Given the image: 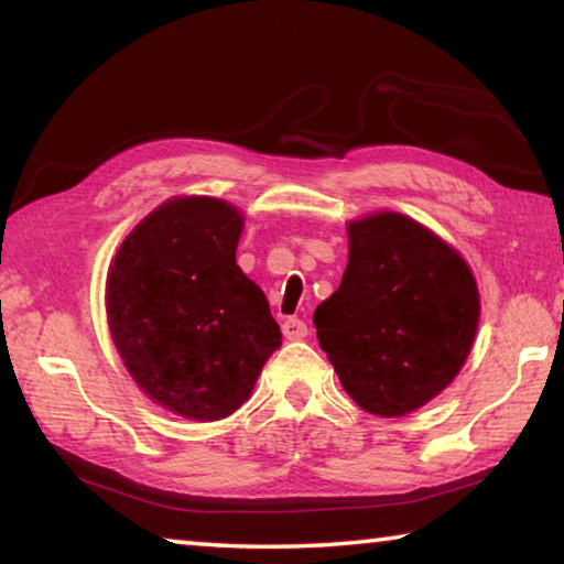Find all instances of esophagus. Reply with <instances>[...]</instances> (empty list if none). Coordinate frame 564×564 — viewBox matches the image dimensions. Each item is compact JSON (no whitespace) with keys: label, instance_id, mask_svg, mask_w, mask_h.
<instances>
[{"label":"esophagus","instance_id":"1","mask_svg":"<svg viewBox=\"0 0 564 564\" xmlns=\"http://www.w3.org/2000/svg\"><path fill=\"white\" fill-rule=\"evenodd\" d=\"M283 336L289 340H301L308 336V326L301 318H285L283 321Z\"/></svg>","mask_w":564,"mask_h":564}]
</instances>
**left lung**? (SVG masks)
<instances>
[{"label": "left lung", "instance_id": "1", "mask_svg": "<svg viewBox=\"0 0 564 564\" xmlns=\"http://www.w3.org/2000/svg\"><path fill=\"white\" fill-rule=\"evenodd\" d=\"M348 265L313 323L346 393L400 417L460 373L480 321L470 265L413 218L380 212L348 224Z\"/></svg>", "mask_w": 564, "mask_h": 564}]
</instances>
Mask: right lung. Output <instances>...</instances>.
<instances>
[{
  "instance_id": "1",
  "label": "right lung",
  "mask_w": 564,
  "mask_h": 564,
  "mask_svg": "<svg viewBox=\"0 0 564 564\" xmlns=\"http://www.w3.org/2000/svg\"><path fill=\"white\" fill-rule=\"evenodd\" d=\"M241 231L243 216L221 198H171L109 269L113 346L137 386L181 417L231 415L281 346L269 301L236 263Z\"/></svg>"
}]
</instances>
